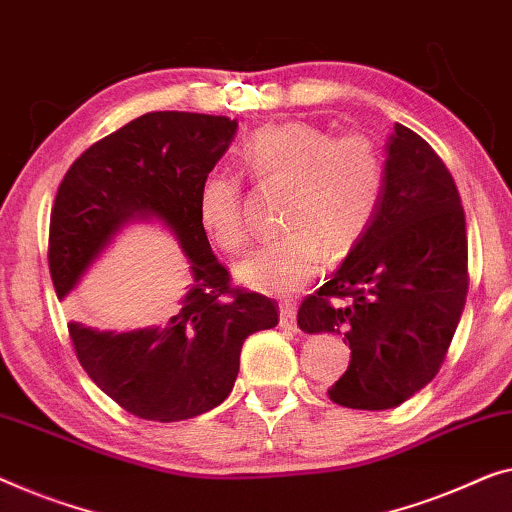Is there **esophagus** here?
Masks as SVG:
<instances>
[{
    "instance_id": "1",
    "label": "esophagus",
    "mask_w": 512,
    "mask_h": 512,
    "mask_svg": "<svg viewBox=\"0 0 512 512\" xmlns=\"http://www.w3.org/2000/svg\"><path fill=\"white\" fill-rule=\"evenodd\" d=\"M295 318H298V311H295V305L293 302L284 300L279 305V325L284 330H298V323H295Z\"/></svg>"
}]
</instances>
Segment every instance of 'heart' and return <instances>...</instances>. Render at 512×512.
<instances>
[{
  "label": "heart",
  "mask_w": 512,
  "mask_h": 512,
  "mask_svg": "<svg viewBox=\"0 0 512 512\" xmlns=\"http://www.w3.org/2000/svg\"><path fill=\"white\" fill-rule=\"evenodd\" d=\"M240 159L258 180L291 184L281 217L288 231L258 244L235 265V277L256 291H300L321 272L325 247L335 256L351 251L383 201L385 161L365 136L332 138L305 122L272 124L244 140ZM196 214L221 249L238 251L247 244L242 187L228 170L203 177Z\"/></svg>",
  "instance_id": "heart-1"
}]
</instances>
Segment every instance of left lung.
<instances>
[{
    "instance_id": "8db88e82",
    "label": "left lung",
    "mask_w": 512,
    "mask_h": 512,
    "mask_svg": "<svg viewBox=\"0 0 512 512\" xmlns=\"http://www.w3.org/2000/svg\"><path fill=\"white\" fill-rule=\"evenodd\" d=\"M466 254L453 175L416 131L395 124L372 226L298 311L302 332L342 335L351 348L332 402L395 409L434 379L469 291Z\"/></svg>"
}]
</instances>
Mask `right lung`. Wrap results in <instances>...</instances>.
<instances>
[{
  "label": "right lung",
  "instance_id": "obj_1",
  "mask_svg": "<svg viewBox=\"0 0 512 512\" xmlns=\"http://www.w3.org/2000/svg\"><path fill=\"white\" fill-rule=\"evenodd\" d=\"M238 120L201 113H147L73 161L50 214L48 263L59 300L138 221H157L180 244L191 284L166 321L129 332L69 323L87 376L143 420L207 413L231 395L244 339L279 323L277 305L235 291L198 224L203 177L233 143Z\"/></svg>",
  "mask_w": 512,
  "mask_h": 512
}]
</instances>
